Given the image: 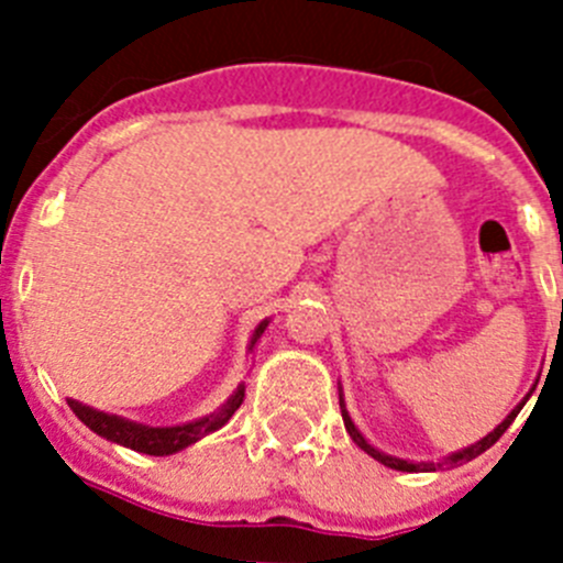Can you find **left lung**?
Here are the masks:
<instances>
[{"label":"left lung","instance_id":"obj_1","mask_svg":"<svg viewBox=\"0 0 563 563\" xmlns=\"http://www.w3.org/2000/svg\"><path fill=\"white\" fill-rule=\"evenodd\" d=\"M525 402H527V397H525ZM525 402H519V406H516L514 411H510V415H507V420L501 422L499 429H494L490 431V434L485 437V440H479L476 442V445H471V449H465V451H460V454H451L449 460L445 462H406V460H397V456H389V454H380V451L377 449H372L369 442L363 440L361 437V431L355 429V422L350 420V415H346V409H341V417H343V426H346V431H350V437L352 440L357 442V445H361L363 451H366V454L369 456H375L377 462H383V465L386 467H395V471H437V467H454V465H462V462H467V460H476V456L482 454V451H487L490 449V445H494L496 440H499L501 434H505L507 429H510V422L516 420V415H519L521 411V406H525Z\"/></svg>","mask_w":563,"mask_h":563}]
</instances>
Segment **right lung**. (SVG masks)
I'll return each mask as SVG.
<instances>
[{
	"instance_id": "1",
	"label": "right lung",
	"mask_w": 563,
	"mask_h": 563,
	"mask_svg": "<svg viewBox=\"0 0 563 563\" xmlns=\"http://www.w3.org/2000/svg\"><path fill=\"white\" fill-rule=\"evenodd\" d=\"M265 324H258L256 335H253L251 343H256V338L265 332ZM242 397H245V389L239 386L236 395L222 406L217 415L211 417H202L197 422H188V426H174V429H148V426H141V422H129L123 417H114V415H103V411L89 409V406H81L76 400H67L69 409L76 411L78 420L87 426V429L96 431L98 437H107L109 442H118V445H126L132 451H141V454L148 456H168L174 451H183L188 449L191 442H197L200 437L211 434V431L222 429L228 420L233 417V411L242 406Z\"/></svg>"
}]
</instances>
